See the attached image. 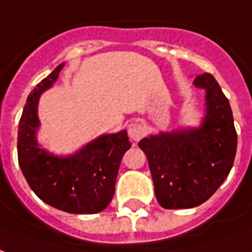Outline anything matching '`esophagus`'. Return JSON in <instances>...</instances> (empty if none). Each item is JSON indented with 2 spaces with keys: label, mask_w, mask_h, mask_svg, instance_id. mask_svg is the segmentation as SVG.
Here are the masks:
<instances>
[{
  "label": "esophagus",
  "mask_w": 252,
  "mask_h": 252,
  "mask_svg": "<svg viewBox=\"0 0 252 252\" xmlns=\"http://www.w3.org/2000/svg\"><path fill=\"white\" fill-rule=\"evenodd\" d=\"M128 135L133 141H139L145 135L144 126L139 121H133L128 126Z\"/></svg>",
  "instance_id": "1"
}]
</instances>
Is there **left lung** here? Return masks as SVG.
Masks as SVG:
<instances>
[{
	"instance_id": "1",
	"label": "left lung",
	"mask_w": 252,
	"mask_h": 252,
	"mask_svg": "<svg viewBox=\"0 0 252 252\" xmlns=\"http://www.w3.org/2000/svg\"><path fill=\"white\" fill-rule=\"evenodd\" d=\"M193 84L207 92V115L199 129L150 136L139 141L163 208H192L208 200L228 176L238 145L230 102L211 73Z\"/></svg>"
}]
</instances>
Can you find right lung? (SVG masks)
Instances as JSON below:
<instances>
[{"label": "right lung", "instance_id": "right-lung-1", "mask_svg": "<svg viewBox=\"0 0 252 252\" xmlns=\"http://www.w3.org/2000/svg\"><path fill=\"white\" fill-rule=\"evenodd\" d=\"M63 66L60 64L28 96L18 126V164L42 202L70 214H96L111 203L123 155L131 143L126 131H121L98 137L69 158H57L38 148V98L57 80Z\"/></svg>", "mask_w": 252, "mask_h": 252}]
</instances>
